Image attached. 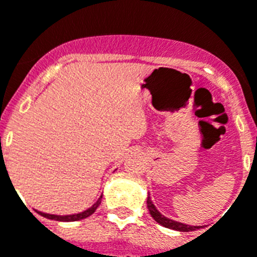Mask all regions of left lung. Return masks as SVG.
<instances>
[{"label":"left lung","mask_w":257,"mask_h":257,"mask_svg":"<svg viewBox=\"0 0 257 257\" xmlns=\"http://www.w3.org/2000/svg\"><path fill=\"white\" fill-rule=\"evenodd\" d=\"M147 207L150 210V214H151V217L154 218L158 223H160L162 226L167 228H172V230H177V231H184V232H188V231H194L197 228L200 227V226H189V224H184V223H180V222H175V220L168 219V218H165L163 214H160L158 211V209L155 207V205L152 203L151 198L148 196L147 198Z\"/></svg>","instance_id":"left-lung-1"}]
</instances>
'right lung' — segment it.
Here are the masks:
<instances>
[{"mask_svg":"<svg viewBox=\"0 0 257 257\" xmlns=\"http://www.w3.org/2000/svg\"><path fill=\"white\" fill-rule=\"evenodd\" d=\"M99 203H101V198H98V201H97V202H95L92 207H89L88 210L82 211V213L73 214V215H52V214L42 213V211H38V213H39L40 215H43V217L48 218V219L61 220V222H75V220L84 219V218H88L89 215H92V214L95 211V209L99 206Z\"/></svg>","mask_w":257,"mask_h":257,"instance_id":"add662e5","label":"right lung"}]
</instances>
